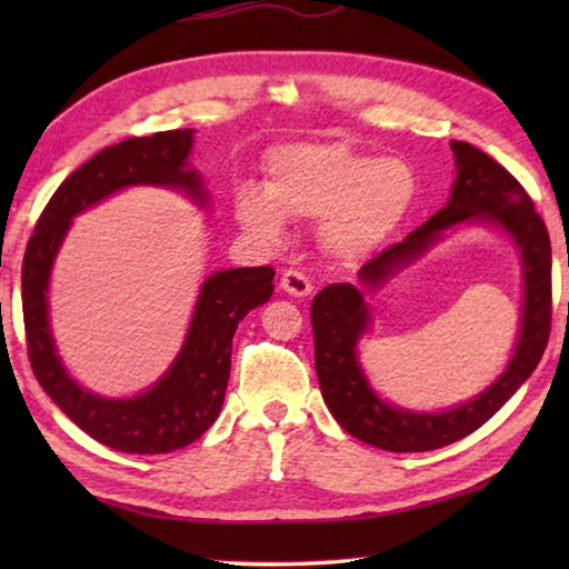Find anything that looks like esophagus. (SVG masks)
Returning <instances> with one entry per match:
<instances>
[{"label":"esophagus","instance_id":"34e87169","mask_svg":"<svg viewBox=\"0 0 569 569\" xmlns=\"http://www.w3.org/2000/svg\"><path fill=\"white\" fill-rule=\"evenodd\" d=\"M281 288L286 293H291L296 298H303L313 291V283L308 281V276L296 271V268H288V271L281 276Z\"/></svg>","mask_w":569,"mask_h":569}]
</instances>
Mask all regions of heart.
I'll return each instance as SVG.
<instances>
[{"label":"heart","instance_id":"1","mask_svg":"<svg viewBox=\"0 0 569 569\" xmlns=\"http://www.w3.org/2000/svg\"><path fill=\"white\" fill-rule=\"evenodd\" d=\"M417 196L413 170L346 142H298L268 158L266 190L240 186L233 208L250 233L276 240L286 218L321 220L323 246L336 256L369 253L401 223Z\"/></svg>","mask_w":569,"mask_h":569}]
</instances>
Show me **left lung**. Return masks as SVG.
<instances>
[{
	"label": "left lung",
	"mask_w": 569,
	"mask_h": 569,
	"mask_svg": "<svg viewBox=\"0 0 569 569\" xmlns=\"http://www.w3.org/2000/svg\"><path fill=\"white\" fill-rule=\"evenodd\" d=\"M449 146L457 162L449 203L401 243L389 246L363 263L359 288L331 283L316 293L311 303L316 373L326 407L351 437L387 451H431L477 431L537 369L552 329V246L532 198L512 172H507L487 152L459 140H451ZM459 222H495L520 248L526 306L516 356L492 388L455 410L423 415L391 408L368 387L355 359V343L368 325L362 293L366 287L380 284L399 267L416 260L447 227Z\"/></svg>",
	"instance_id": "8db88e82"
}]
</instances>
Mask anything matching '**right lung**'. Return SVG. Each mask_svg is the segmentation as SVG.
I'll return each mask as SVG.
<instances>
[{
  "label": "right lung",
  "mask_w": 569,
  "mask_h": 569,
  "mask_svg": "<svg viewBox=\"0 0 569 569\" xmlns=\"http://www.w3.org/2000/svg\"><path fill=\"white\" fill-rule=\"evenodd\" d=\"M192 130L128 138L77 168L44 206L22 261V313L27 353L40 387L100 445L128 455H168L213 427L226 399L230 346L248 311L273 293L271 266L230 268L206 278L186 343L166 377L132 399H104L67 377L54 351L47 286L57 250L72 218L128 186H166L206 206L208 192L188 166Z\"/></svg>",
  "instance_id": "add662e5"
}]
</instances>
